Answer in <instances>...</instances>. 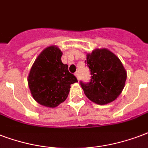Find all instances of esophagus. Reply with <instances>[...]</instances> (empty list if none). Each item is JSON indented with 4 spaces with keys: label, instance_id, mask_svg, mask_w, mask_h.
I'll return each instance as SVG.
<instances>
[{
    "label": "esophagus",
    "instance_id": "obj_1",
    "mask_svg": "<svg viewBox=\"0 0 148 148\" xmlns=\"http://www.w3.org/2000/svg\"><path fill=\"white\" fill-rule=\"evenodd\" d=\"M74 75L76 76V77L77 78V80H79V79H80V76H79V72L78 71L76 72V73L74 74Z\"/></svg>",
    "mask_w": 148,
    "mask_h": 148
}]
</instances>
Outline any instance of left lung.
Instances as JSON below:
<instances>
[{
	"mask_svg": "<svg viewBox=\"0 0 148 148\" xmlns=\"http://www.w3.org/2000/svg\"><path fill=\"white\" fill-rule=\"evenodd\" d=\"M86 62L92 77L88 83L80 82L85 95L99 105L116 99L127 80V72L120 60L109 49H96L87 54Z\"/></svg>",
	"mask_w": 148,
	"mask_h": 148,
	"instance_id": "1",
	"label": "left lung"
}]
</instances>
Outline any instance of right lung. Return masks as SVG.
Instances as JSON below:
<instances>
[{
	"label": "right lung",
	"instance_id": "obj_1",
	"mask_svg": "<svg viewBox=\"0 0 148 148\" xmlns=\"http://www.w3.org/2000/svg\"><path fill=\"white\" fill-rule=\"evenodd\" d=\"M62 52L56 46L42 50L32 66L28 84L33 99L42 106L55 108L66 100L71 84L77 82L61 61Z\"/></svg>",
	"mask_w": 148,
	"mask_h": 148
}]
</instances>
